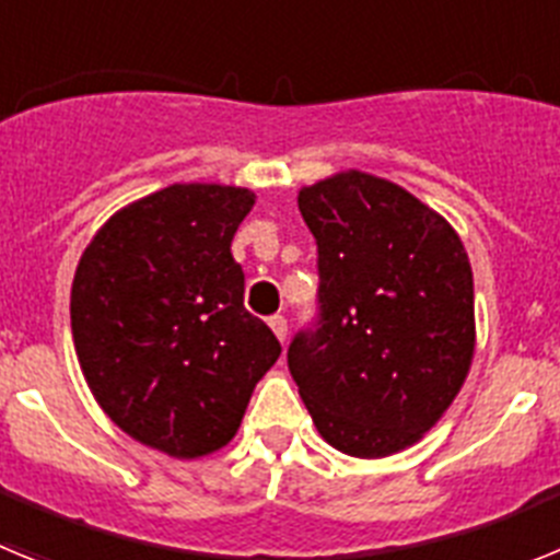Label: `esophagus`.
I'll return each mask as SVG.
<instances>
[{"label": "esophagus", "instance_id": "1", "mask_svg": "<svg viewBox=\"0 0 560 560\" xmlns=\"http://www.w3.org/2000/svg\"><path fill=\"white\" fill-rule=\"evenodd\" d=\"M269 328L275 330V336L280 339V345H283L285 336H289V323H285V316H271Z\"/></svg>", "mask_w": 560, "mask_h": 560}]
</instances>
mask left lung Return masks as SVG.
Wrapping results in <instances>:
<instances>
[{"label":"left lung","mask_w":560,"mask_h":560,"mask_svg":"<svg viewBox=\"0 0 560 560\" xmlns=\"http://www.w3.org/2000/svg\"><path fill=\"white\" fill-rule=\"evenodd\" d=\"M296 205L323 280V328L289 348L300 398L336 452H404L443 418L471 370L468 252L438 210L355 167L300 187Z\"/></svg>","instance_id":"1"}]
</instances>
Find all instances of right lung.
<instances>
[{
  "mask_svg": "<svg viewBox=\"0 0 560 560\" xmlns=\"http://www.w3.org/2000/svg\"><path fill=\"white\" fill-rule=\"evenodd\" d=\"M255 199L215 182L162 187L114 212L78 260L83 378L128 438L173 459L224 448L280 355L230 252Z\"/></svg>",
  "mask_w": 560,
  "mask_h": 560,
  "instance_id": "obj_1",
  "label": "right lung"
}]
</instances>
